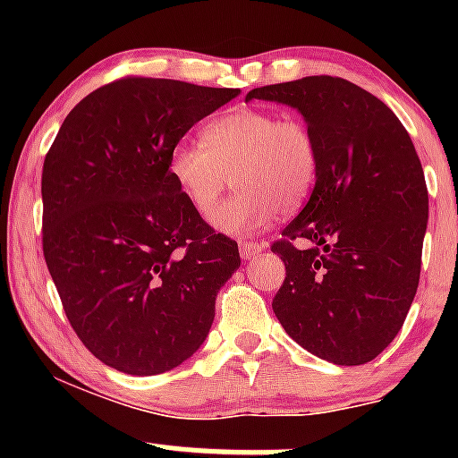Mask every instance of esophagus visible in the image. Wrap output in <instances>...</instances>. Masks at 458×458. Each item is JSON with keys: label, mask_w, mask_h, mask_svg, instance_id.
Here are the masks:
<instances>
[{"label": "esophagus", "mask_w": 458, "mask_h": 458, "mask_svg": "<svg viewBox=\"0 0 458 458\" xmlns=\"http://www.w3.org/2000/svg\"><path fill=\"white\" fill-rule=\"evenodd\" d=\"M239 251H241V259L250 260V259H254V256L260 254L262 243H256V241H241Z\"/></svg>", "instance_id": "1"}]
</instances>
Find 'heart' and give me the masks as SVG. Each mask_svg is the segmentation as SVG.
Returning a JSON list of instances; mask_svg holds the SVG:
<instances>
[{"label": "heart", "instance_id": "obj_1", "mask_svg": "<svg viewBox=\"0 0 458 458\" xmlns=\"http://www.w3.org/2000/svg\"><path fill=\"white\" fill-rule=\"evenodd\" d=\"M320 152L306 120L273 109L234 107L202 129V144L181 141L170 174L199 217L211 219L230 184L242 191L215 214L224 233H254L293 213L317 185Z\"/></svg>", "mask_w": 458, "mask_h": 458}]
</instances>
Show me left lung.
Returning a JSON list of instances; mask_svg holds the SVG:
<instances>
[{"mask_svg": "<svg viewBox=\"0 0 458 458\" xmlns=\"http://www.w3.org/2000/svg\"><path fill=\"white\" fill-rule=\"evenodd\" d=\"M250 98L297 107L320 152L312 196L271 245L286 267L273 312L320 360L366 364L396 338L418 291L428 191L413 141L386 103L343 77Z\"/></svg>", "mask_w": 458, "mask_h": 458, "instance_id": "1", "label": "left lung"}]
</instances>
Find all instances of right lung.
Masks as SVG:
<instances>
[{"mask_svg":"<svg viewBox=\"0 0 458 458\" xmlns=\"http://www.w3.org/2000/svg\"><path fill=\"white\" fill-rule=\"evenodd\" d=\"M239 88L123 77L79 101L43 165V254L68 323L103 364L172 370L208 335L236 241L193 211L170 152Z\"/></svg>","mask_w":458,"mask_h":458,"instance_id":"add662e5","label":"right lung"}]
</instances>
